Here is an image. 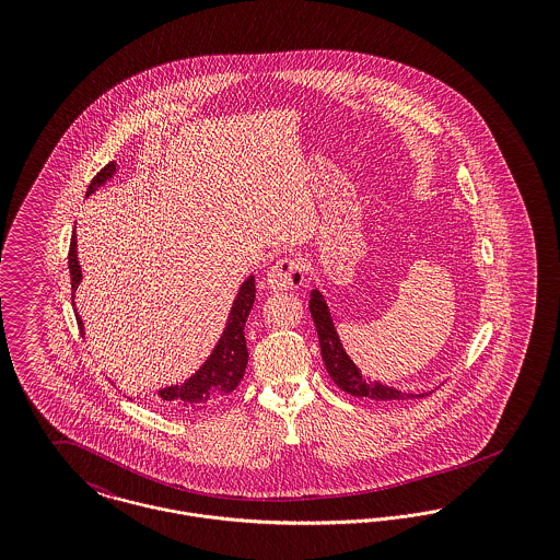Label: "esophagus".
Instances as JSON below:
<instances>
[{"label": "esophagus", "instance_id": "obj_1", "mask_svg": "<svg viewBox=\"0 0 560 560\" xmlns=\"http://www.w3.org/2000/svg\"><path fill=\"white\" fill-rule=\"evenodd\" d=\"M302 262L300 258L293 256H285L281 260L275 262V267L270 268L268 272V285L272 290H298L304 283V270H302Z\"/></svg>", "mask_w": 560, "mask_h": 560}]
</instances>
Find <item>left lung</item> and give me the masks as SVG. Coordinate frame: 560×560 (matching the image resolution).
<instances>
[{
    "instance_id": "8db88e82",
    "label": "left lung",
    "mask_w": 560,
    "mask_h": 560,
    "mask_svg": "<svg viewBox=\"0 0 560 560\" xmlns=\"http://www.w3.org/2000/svg\"><path fill=\"white\" fill-rule=\"evenodd\" d=\"M311 315L315 320L317 334H319L320 357L325 363V370L329 373V377L336 382L338 388H342L352 397H368L372 400H402V399H420L428 397L430 393L424 395H405L397 388L384 386L380 382L365 380L361 372L357 370V365L350 361L347 350L342 348V342L338 338V331L334 327V320L329 315V308L317 290L311 293Z\"/></svg>"
}]
</instances>
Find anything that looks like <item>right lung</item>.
I'll return each mask as SVG.
<instances>
[{
  "label": "right lung",
  "mask_w": 560,
  "mask_h": 560,
  "mask_svg": "<svg viewBox=\"0 0 560 560\" xmlns=\"http://www.w3.org/2000/svg\"><path fill=\"white\" fill-rule=\"evenodd\" d=\"M115 174V161H108L107 165L92 178L88 192H94L103 187L108 178ZM69 270H71V298L75 300V290L81 281V268L78 262V240L75 233L69 245ZM256 300V281L249 277L241 285L237 300L233 302L229 323L224 327V334L220 336L218 345L213 348L210 359L203 363V368L188 377L183 386H170L160 390V397L167 407L178 411H195L213 400H220L233 393L243 380V373L247 368V345H245V320L249 317V311ZM80 331L83 334V323L80 315H75Z\"/></svg>",
  "instance_id": "obj_1"
}]
</instances>
